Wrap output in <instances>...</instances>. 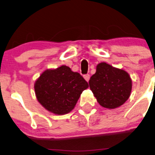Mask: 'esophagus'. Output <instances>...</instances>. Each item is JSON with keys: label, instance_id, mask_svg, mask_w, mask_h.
<instances>
[{"label": "esophagus", "instance_id": "34e87169", "mask_svg": "<svg viewBox=\"0 0 155 155\" xmlns=\"http://www.w3.org/2000/svg\"><path fill=\"white\" fill-rule=\"evenodd\" d=\"M90 75H89V74H86V75H84V79L86 80L87 81H89V80H90Z\"/></svg>", "mask_w": 155, "mask_h": 155}]
</instances>
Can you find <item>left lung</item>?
I'll return each mask as SVG.
<instances>
[{
	"mask_svg": "<svg viewBox=\"0 0 155 155\" xmlns=\"http://www.w3.org/2000/svg\"><path fill=\"white\" fill-rule=\"evenodd\" d=\"M90 90L102 107L114 109L123 105L130 95L132 79L123 69L103 62L89 81Z\"/></svg>",
	"mask_w": 155,
	"mask_h": 155,
	"instance_id": "8db88e82",
	"label": "left lung"
}]
</instances>
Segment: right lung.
<instances>
[{"mask_svg": "<svg viewBox=\"0 0 155 155\" xmlns=\"http://www.w3.org/2000/svg\"><path fill=\"white\" fill-rule=\"evenodd\" d=\"M88 87L82 76L66 65L47 69L34 84L37 100L46 110L56 115L71 111L81 94Z\"/></svg>", "mask_w": 155, "mask_h": 155, "instance_id": "obj_1", "label": "right lung"}]
</instances>
